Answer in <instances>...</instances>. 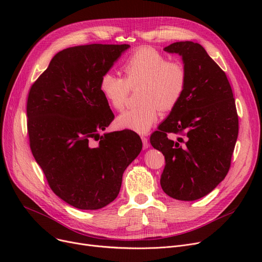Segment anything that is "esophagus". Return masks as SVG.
Returning a JSON list of instances; mask_svg holds the SVG:
<instances>
[{"instance_id": "34e87169", "label": "esophagus", "mask_w": 262, "mask_h": 262, "mask_svg": "<svg viewBox=\"0 0 262 262\" xmlns=\"http://www.w3.org/2000/svg\"><path fill=\"white\" fill-rule=\"evenodd\" d=\"M141 140H142V143H143V149H147V148L149 147L148 140H147V137H145V136H141Z\"/></svg>"}]
</instances>
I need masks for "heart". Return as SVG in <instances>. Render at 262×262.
I'll list each match as a JSON object with an SVG mask.
<instances>
[{
    "instance_id": "heart-1",
    "label": "heart",
    "mask_w": 262,
    "mask_h": 262,
    "mask_svg": "<svg viewBox=\"0 0 262 262\" xmlns=\"http://www.w3.org/2000/svg\"><path fill=\"white\" fill-rule=\"evenodd\" d=\"M124 79L112 72L101 76L99 89L109 106L122 110L129 87L140 84L141 105L130 108L117 118V125L139 134H146L160 116V109H172L186 88L187 73L180 61H169L152 48H140L121 66Z\"/></svg>"
}]
</instances>
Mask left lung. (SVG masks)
Returning a JSON list of instances; mask_svg holds the SVG:
<instances>
[{
	"label": "left lung",
	"instance_id": "left-lung-1",
	"mask_svg": "<svg viewBox=\"0 0 262 262\" xmlns=\"http://www.w3.org/2000/svg\"><path fill=\"white\" fill-rule=\"evenodd\" d=\"M163 50L182 57L187 82L149 141L166 158L160 178L164 193L195 201L210 193L229 170L239 130L235 99L226 74L201 45L181 41ZM171 132H184L185 140L173 142Z\"/></svg>",
	"mask_w": 262,
	"mask_h": 262
}]
</instances>
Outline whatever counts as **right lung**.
<instances>
[{"label":"right lung","instance_id":"right-lung-1","mask_svg":"<svg viewBox=\"0 0 262 262\" xmlns=\"http://www.w3.org/2000/svg\"><path fill=\"white\" fill-rule=\"evenodd\" d=\"M128 45L68 48L52 58L27 99L35 160L53 192L75 208L105 207L119 194L124 171L142 149L135 132L105 133L115 116L99 84ZM98 141L96 146L93 140Z\"/></svg>","mask_w":262,"mask_h":262}]
</instances>
